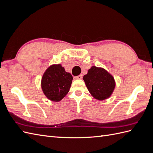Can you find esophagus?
I'll use <instances>...</instances> for the list:
<instances>
[{
    "mask_svg": "<svg viewBox=\"0 0 153 153\" xmlns=\"http://www.w3.org/2000/svg\"><path fill=\"white\" fill-rule=\"evenodd\" d=\"M82 75H78V76H75V78H76V79H82Z\"/></svg>",
    "mask_w": 153,
    "mask_h": 153,
    "instance_id": "esophagus-1",
    "label": "esophagus"
}]
</instances>
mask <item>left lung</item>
<instances>
[{"instance_id":"1","label":"left lung","mask_w":153,"mask_h":153,"mask_svg":"<svg viewBox=\"0 0 153 153\" xmlns=\"http://www.w3.org/2000/svg\"><path fill=\"white\" fill-rule=\"evenodd\" d=\"M83 79L92 96L99 100L108 98L115 86L114 77L105 69L96 66L91 67Z\"/></svg>"}]
</instances>
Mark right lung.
Returning a JSON list of instances; mask_svg holds the SVG:
<instances>
[{"label": "right lung", "instance_id": "obj_1", "mask_svg": "<svg viewBox=\"0 0 153 153\" xmlns=\"http://www.w3.org/2000/svg\"><path fill=\"white\" fill-rule=\"evenodd\" d=\"M73 76L66 72L61 64L50 66L41 80V87L45 96L52 101H59L70 89Z\"/></svg>", "mask_w": 153, "mask_h": 153}]
</instances>
